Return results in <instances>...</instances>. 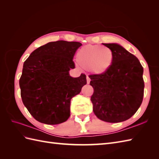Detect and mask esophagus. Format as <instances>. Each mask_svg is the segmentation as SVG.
Returning <instances> with one entry per match:
<instances>
[{"label":"esophagus","instance_id":"34e87169","mask_svg":"<svg viewBox=\"0 0 159 159\" xmlns=\"http://www.w3.org/2000/svg\"><path fill=\"white\" fill-rule=\"evenodd\" d=\"M90 78L88 76H87V84H89V83H90Z\"/></svg>","mask_w":159,"mask_h":159}]
</instances>
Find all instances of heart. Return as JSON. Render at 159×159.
I'll list each match as a JSON object with an SVG mask.
<instances>
[{
    "label": "heart",
    "mask_w": 159,
    "mask_h": 159,
    "mask_svg": "<svg viewBox=\"0 0 159 159\" xmlns=\"http://www.w3.org/2000/svg\"><path fill=\"white\" fill-rule=\"evenodd\" d=\"M76 60L83 68L95 74L107 72L114 61V53L111 48L101 45H87L79 50Z\"/></svg>",
    "instance_id": "heart-1"
}]
</instances>
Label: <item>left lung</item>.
Here are the masks:
<instances>
[{"label": "left lung", "instance_id": "8db88e82", "mask_svg": "<svg viewBox=\"0 0 159 159\" xmlns=\"http://www.w3.org/2000/svg\"><path fill=\"white\" fill-rule=\"evenodd\" d=\"M114 53L111 68L102 74H92L91 97L94 114L110 123L127 120L143 101V69L139 59L117 43H103Z\"/></svg>", "mask_w": 159, "mask_h": 159}]
</instances>
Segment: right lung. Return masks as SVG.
Wrapping results in <instances>:
<instances>
[{
  "mask_svg": "<svg viewBox=\"0 0 159 159\" xmlns=\"http://www.w3.org/2000/svg\"><path fill=\"white\" fill-rule=\"evenodd\" d=\"M81 46L63 40L49 42L35 50L24 63L19 81L22 100L39 122L59 124L70 116V100L87 83L85 74L77 78L69 74Z\"/></svg>",
  "mask_w": 159,
  "mask_h": 159,
  "instance_id": "add662e5",
  "label": "right lung"
}]
</instances>
